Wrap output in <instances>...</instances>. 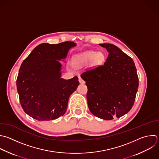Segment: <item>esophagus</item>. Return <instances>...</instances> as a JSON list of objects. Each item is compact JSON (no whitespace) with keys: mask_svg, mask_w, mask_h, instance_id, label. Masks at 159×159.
Masks as SVG:
<instances>
[{"mask_svg":"<svg viewBox=\"0 0 159 159\" xmlns=\"http://www.w3.org/2000/svg\"><path fill=\"white\" fill-rule=\"evenodd\" d=\"M79 82H80V84H84L85 83V81L81 77H79Z\"/></svg>","mask_w":159,"mask_h":159,"instance_id":"esophagus-1","label":"esophagus"}]
</instances>
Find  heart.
Returning <instances> with one entry per match:
<instances>
[{"label": "heart", "mask_w": 159, "mask_h": 159, "mask_svg": "<svg viewBox=\"0 0 159 159\" xmlns=\"http://www.w3.org/2000/svg\"><path fill=\"white\" fill-rule=\"evenodd\" d=\"M104 59L105 55L102 52L97 53L95 51L88 50L77 55L75 58V63L80 65L88 63L93 60L94 65H99L102 63Z\"/></svg>", "instance_id": "heart-1"}]
</instances>
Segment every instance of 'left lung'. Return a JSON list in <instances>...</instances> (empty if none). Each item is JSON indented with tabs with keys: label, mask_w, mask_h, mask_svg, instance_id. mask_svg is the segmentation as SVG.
Instances as JSON below:
<instances>
[{
	"label": "left lung",
	"mask_w": 159,
	"mask_h": 159,
	"mask_svg": "<svg viewBox=\"0 0 159 159\" xmlns=\"http://www.w3.org/2000/svg\"><path fill=\"white\" fill-rule=\"evenodd\" d=\"M109 55L104 65L81 75L88 87L91 112L100 119L112 120L127 114L134 105L139 78L132 59L114 45L99 44Z\"/></svg>",
	"instance_id": "1"
}]
</instances>
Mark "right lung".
Returning a JSON list of instances; mask_svg holds the SVG:
<instances>
[{
    "label": "right lung",
    "mask_w": 159,
    "mask_h": 159,
    "mask_svg": "<svg viewBox=\"0 0 159 159\" xmlns=\"http://www.w3.org/2000/svg\"><path fill=\"white\" fill-rule=\"evenodd\" d=\"M76 43H47L36 47L24 60L17 79V89L24 111L32 118L54 120L63 116L70 95L79 85L78 78H61L62 65Z\"/></svg>",
    "instance_id": "1"
}]
</instances>
